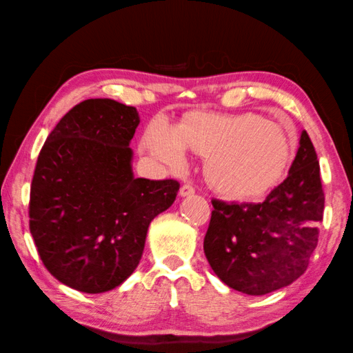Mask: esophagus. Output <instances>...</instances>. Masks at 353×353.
<instances>
[{
	"mask_svg": "<svg viewBox=\"0 0 353 353\" xmlns=\"http://www.w3.org/2000/svg\"><path fill=\"white\" fill-rule=\"evenodd\" d=\"M194 187L193 185H190V183H185V185H182V188H181V191H179V194H181L182 197H187V196H191V194H194Z\"/></svg>",
	"mask_w": 353,
	"mask_h": 353,
	"instance_id": "obj_1",
	"label": "esophagus"
}]
</instances>
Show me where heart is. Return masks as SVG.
<instances>
[{
	"label": "heart",
	"mask_w": 353,
	"mask_h": 353,
	"mask_svg": "<svg viewBox=\"0 0 353 353\" xmlns=\"http://www.w3.org/2000/svg\"><path fill=\"white\" fill-rule=\"evenodd\" d=\"M146 154L168 166H182L185 148L207 157L210 183L233 199H256L283 181L293 159L287 132L259 114L223 119L194 117L179 130L154 121L143 137Z\"/></svg>",
	"instance_id": "obj_1"
}]
</instances>
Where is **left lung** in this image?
I'll use <instances>...</instances> for the list:
<instances>
[{
	"mask_svg": "<svg viewBox=\"0 0 353 353\" xmlns=\"http://www.w3.org/2000/svg\"><path fill=\"white\" fill-rule=\"evenodd\" d=\"M211 203L203 252L217 278L254 296L292 284L307 270L324 213L319 162L309 134H301L287 179L264 202Z\"/></svg>",
	"mask_w": 353,
	"mask_h": 353,
	"instance_id": "obj_1",
	"label": "left lung"
}]
</instances>
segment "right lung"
<instances>
[{
    "label": "right lung",
    "instance_id": "obj_1",
    "mask_svg": "<svg viewBox=\"0 0 353 353\" xmlns=\"http://www.w3.org/2000/svg\"><path fill=\"white\" fill-rule=\"evenodd\" d=\"M134 106L111 99L75 105L49 134L30 185L29 228L44 267L85 293L119 287L142 258L151 221L177 181L132 174Z\"/></svg>",
    "mask_w": 353,
    "mask_h": 353
}]
</instances>
